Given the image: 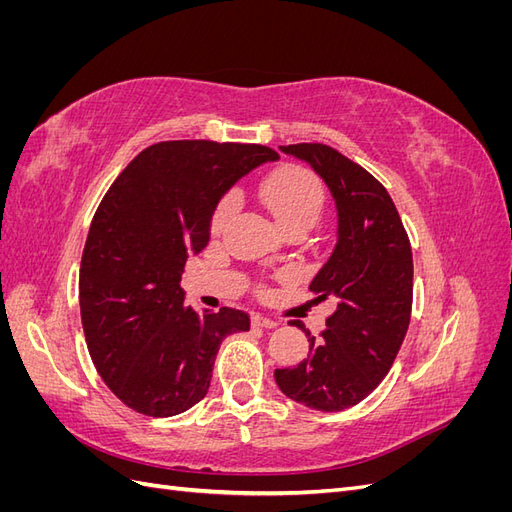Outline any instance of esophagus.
<instances>
[{
    "instance_id": "1",
    "label": "esophagus",
    "mask_w": 512,
    "mask_h": 512,
    "mask_svg": "<svg viewBox=\"0 0 512 512\" xmlns=\"http://www.w3.org/2000/svg\"><path fill=\"white\" fill-rule=\"evenodd\" d=\"M252 324H254V327H260V329H275L277 327L275 320L265 318V316H260V314L252 316Z\"/></svg>"
}]
</instances>
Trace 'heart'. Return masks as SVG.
Returning a JSON list of instances; mask_svg holds the SVG:
<instances>
[{"label": "heart", "instance_id": "1", "mask_svg": "<svg viewBox=\"0 0 512 512\" xmlns=\"http://www.w3.org/2000/svg\"><path fill=\"white\" fill-rule=\"evenodd\" d=\"M260 198L284 230L312 228L324 207V188L320 179L303 166L286 164L275 168L260 183ZM235 211V198L226 196L215 209L213 228L222 230Z\"/></svg>", "mask_w": 512, "mask_h": 512}]
</instances>
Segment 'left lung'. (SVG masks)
Instances as JSON below:
<instances>
[{
    "label": "left lung",
    "mask_w": 512,
    "mask_h": 512,
    "mask_svg": "<svg viewBox=\"0 0 512 512\" xmlns=\"http://www.w3.org/2000/svg\"><path fill=\"white\" fill-rule=\"evenodd\" d=\"M327 183L337 209V241L309 284L314 301H333L320 339L301 322L309 354L275 369L280 391L297 404L339 412L363 401L389 374L412 312V250L384 185L342 153L318 143L280 147Z\"/></svg>",
    "instance_id": "1"
}]
</instances>
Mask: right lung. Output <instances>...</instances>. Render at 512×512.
Here are the masks:
<instances>
[{
    "label": "right lung",
    "mask_w": 512,
    "mask_h": 512,
    "mask_svg": "<svg viewBox=\"0 0 512 512\" xmlns=\"http://www.w3.org/2000/svg\"><path fill=\"white\" fill-rule=\"evenodd\" d=\"M280 156L262 145L166 141L123 168L89 226L79 301L100 378L147 416L190 410L209 391L220 344L250 331L241 309L185 305V260L211 239L222 196Z\"/></svg>",
    "instance_id": "add662e5"
}]
</instances>
